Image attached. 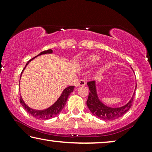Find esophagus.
I'll return each mask as SVG.
<instances>
[{
    "instance_id": "34e87169",
    "label": "esophagus",
    "mask_w": 152,
    "mask_h": 152,
    "mask_svg": "<svg viewBox=\"0 0 152 152\" xmlns=\"http://www.w3.org/2000/svg\"><path fill=\"white\" fill-rule=\"evenodd\" d=\"M86 84V82L84 80H80L79 82L76 84V86H82Z\"/></svg>"
}]
</instances>
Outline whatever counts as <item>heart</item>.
<instances>
[{"label":"heart","instance_id":"b5f03b06","mask_svg":"<svg viewBox=\"0 0 152 152\" xmlns=\"http://www.w3.org/2000/svg\"><path fill=\"white\" fill-rule=\"evenodd\" d=\"M99 57L98 56L91 55L90 57H86V59H84V63L85 64V66H87V67H88V66H93L94 65V64H97V62L99 61Z\"/></svg>","mask_w":152,"mask_h":152}]
</instances>
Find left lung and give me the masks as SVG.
Returning a JSON list of instances; mask_svg holds the SVG:
<instances>
[{
    "mask_svg": "<svg viewBox=\"0 0 152 152\" xmlns=\"http://www.w3.org/2000/svg\"><path fill=\"white\" fill-rule=\"evenodd\" d=\"M87 85H88L89 91H90L88 99L86 101L87 107H88L89 110L93 115L101 120H106V121L118 119V118L122 117L124 113H126L130 109V108L132 106L135 91H136L137 86V84H136V88H135L132 97L125 105L120 107L113 108L104 104L99 99L98 95H97L96 83L95 81L88 82L87 83Z\"/></svg>",
    "mask_w": 152,
    "mask_h": 152,
    "instance_id": "8db88e82",
    "label": "left lung"
}]
</instances>
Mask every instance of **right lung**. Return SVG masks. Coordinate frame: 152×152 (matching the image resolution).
I'll list each match as a JSON object with an SVG mask.
<instances>
[{"mask_svg": "<svg viewBox=\"0 0 152 152\" xmlns=\"http://www.w3.org/2000/svg\"><path fill=\"white\" fill-rule=\"evenodd\" d=\"M53 53V50H52L51 49H50V50H48L41 52V53H39V55L36 56L35 57H38V56L41 55H45V54H51ZM35 57L32 58V59H31L28 61V63L26 64V66H25L23 70V71L21 72L20 77H21L23 72L25 68H26L27 65H28V64L30 63L32 59H34ZM74 88H75L74 86H68L67 88H66L63 91L61 95H60V97L58 98L57 100L56 101L53 105L48 108V109H45L43 110H35V109H31L30 107H29L24 102V101L23 100L21 97H20V103L21 104V105L23 107L24 109H26V111L27 112H28V113H30L31 115L33 116L34 118H37V119H41V120H48V119H50L51 118L55 117V116L58 115V114L61 112V111L63 109V108L66 104V101H67V99L68 98V96H69L70 93L73 91Z\"/></svg>", "mask_w": 152, "mask_h": 152, "instance_id": "add662e5", "label": "right lung"}]
</instances>
